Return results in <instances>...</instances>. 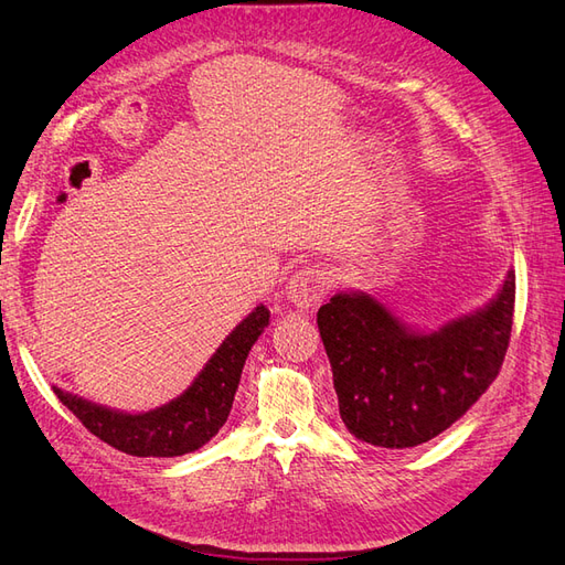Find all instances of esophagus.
<instances>
[{"label": "esophagus", "instance_id": "esophagus-1", "mask_svg": "<svg viewBox=\"0 0 565 565\" xmlns=\"http://www.w3.org/2000/svg\"><path fill=\"white\" fill-rule=\"evenodd\" d=\"M330 282L332 280L328 276V270H322L318 266H303L287 280L285 295L297 309H311V306H316L318 301H322L324 295H328Z\"/></svg>", "mask_w": 565, "mask_h": 565}]
</instances>
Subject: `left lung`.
I'll return each instance as SVG.
<instances>
[{
  "instance_id": "8db88e82",
  "label": "left lung",
  "mask_w": 565,
  "mask_h": 565,
  "mask_svg": "<svg viewBox=\"0 0 565 565\" xmlns=\"http://www.w3.org/2000/svg\"><path fill=\"white\" fill-rule=\"evenodd\" d=\"M516 273L486 309L422 334L370 295L318 309L347 429L380 448H415L452 426L494 382L514 324Z\"/></svg>"
}]
</instances>
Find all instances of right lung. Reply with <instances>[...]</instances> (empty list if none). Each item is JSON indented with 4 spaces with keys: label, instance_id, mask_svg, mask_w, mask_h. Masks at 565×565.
Returning <instances> with one entry per match:
<instances>
[{
    "label": "right lung",
    "instance_id": "1",
    "mask_svg": "<svg viewBox=\"0 0 565 565\" xmlns=\"http://www.w3.org/2000/svg\"><path fill=\"white\" fill-rule=\"evenodd\" d=\"M268 309H256L216 349L210 363L179 398L141 415H127L82 401L54 386L58 401L87 429L119 452L134 457H179L202 448L226 424L245 358L268 324Z\"/></svg>",
    "mask_w": 565,
    "mask_h": 565
}]
</instances>
